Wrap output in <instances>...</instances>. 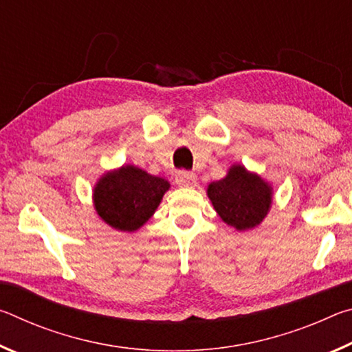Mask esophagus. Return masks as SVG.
Returning a JSON list of instances; mask_svg holds the SVG:
<instances>
[{
  "mask_svg": "<svg viewBox=\"0 0 352 352\" xmlns=\"http://www.w3.org/2000/svg\"><path fill=\"white\" fill-rule=\"evenodd\" d=\"M175 183L178 186H184V188H192L195 183H197V177H195L194 172L189 170H178L175 175Z\"/></svg>",
  "mask_w": 352,
  "mask_h": 352,
  "instance_id": "1",
  "label": "esophagus"
}]
</instances>
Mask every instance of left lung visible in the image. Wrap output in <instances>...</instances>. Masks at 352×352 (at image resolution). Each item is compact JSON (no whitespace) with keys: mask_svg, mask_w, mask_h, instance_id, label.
I'll return each instance as SVG.
<instances>
[{"mask_svg":"<svg viewBox=\"0 0 352 352\" xmlns=\"http://www.w3.org/2000/svg\"><path fill=\"white\" fill-rule=\"evenodd\" d=\"M208 197L223 222L242 231L253 228L267 216L272 189L243 166H233L228 175L208 186Z\"/></svg>","mask_w":352,"mask_h":352,"instance_id":"left-lung-1","label":"left lung"}]
</instances>
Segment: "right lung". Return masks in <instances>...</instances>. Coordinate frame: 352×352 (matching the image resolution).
<instances>
[{
    "mask_svg": "<svg viewBox=\"0 0 352 352\" xmlns=\"http://www.w3.org/2000/svg\"><path fill=\"white\" fill-rule=\"evenodd\" d=\"M168 189L164 178L126 166L100 178L94 188V206L113 228L135 231L151 219Z\"/></svg>",
    "mask_w": 352,
    "mask_h": 352,
    "instance_id": "right-lung-1",
    "label": "right lung"
}]
</instances>
